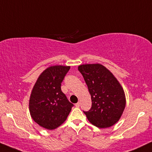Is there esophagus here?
<instances>
[{"label":"esophagus","mask_w":152,"mask_h":152,"mask_svg":"<svg viewBox=\"0 0 152 152\" xmlns=\"http://www.w3.org/2000/svg\"><path fill=\"white\" fill-rule=\"evenodd\" d=\"M75 106H76V107H79V106H80V102H78L77 103V104H76V105H75Z\"/></svg>","instance_id":"1"}]
</instances>
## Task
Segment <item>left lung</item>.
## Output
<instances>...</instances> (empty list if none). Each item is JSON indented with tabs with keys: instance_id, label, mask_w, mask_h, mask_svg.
<instances>
[{
	"instance_id": "left-lung-1",
	"label": "left lung",
	"mask_w": 152,
	"mask_h": 152,
	"mask_svg": "<svg viewBox=\"0 0 152 152\" xmlns=\"http://www.w3.org/2000/svg\"><path fill=\"white\" fill-rule=\"evenodd\" d=\"M88 86L91 108L83 111L90 123L108 128L121 118L126 106L123 88L111 71L102 64H83L78 67Z\"/></svg>"
}]
</instances>
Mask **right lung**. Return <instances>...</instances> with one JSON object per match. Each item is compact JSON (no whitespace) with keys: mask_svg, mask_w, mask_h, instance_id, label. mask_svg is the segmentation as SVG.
I'll return each mask as SVG.
<instances>
[{"mask_svg":"<svg viewBox=\"0 0 152 152\" xmlns=\"http://www.w3.org/2000/svg\"><path fill=\"white\" fill-rule=\"evenodd\" d=\"M70 66L47 68L38 78L29 100L34 121L48 130L55 129L66 121L74 104L62 92L61 86Z\"/></svg>","mask_w":152,"mask_h":152,"instance_id":"obj_1","label":"right lung"}]
</instances>
